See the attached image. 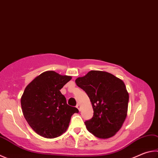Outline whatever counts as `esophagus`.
I'll return each instance as SVG.
<instances>
[{"label": "esophagus", "instance_id": "esophagus-1", "mask_svg": "<svg viewBox=\"0 0 158 158\" xmlns=\"http://www.w3.org/2000/svg\"><path fill=\"white\" fill-rule=\"evenodd\" d=\"M77 108H78V110L80 111V110H81V106H80L79 104H77V106H76Z\"/></svg>", "mask_w": 158, "mask_h": 158}]
</instances>
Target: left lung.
Segmentation results:
<instances>
[{
    "instance_id": "obj_1",
    "label": "left lung",
    "mask_w": 158,
    "mask_h": 158,
    "mask_svg": "<svg viewBox=\"0 0 158 158\" xmlns=\"http://www.w3.org/2000/svg\"><path fill=\"white\" fill-rule=\"evenodd\" d=\"M75 82L93 108V117L85 122L88 131L100 139L114 136L127 116L129 95L124 81L107 72L91 70Z\"/></svg>"
}]
</instances>
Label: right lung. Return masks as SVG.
<instances>
[{
    "instance_id": "1",
    "label": "right lung",
    "mask_w": 158,
    "mask_h": 158,
    "mask_svg": "<svg viewBox=\"0 0 158 158\" xmlns=\"http://www.w3.org/2000/svg\"><path fill=\"white\" fill-rule=\"evenodd\" d=\"M72 77L50 70L34 79L21 99L24 117L36 133L45 138H54L65 133L72 115L78 109L68 106L60 90Z\"/></svg>"
}]
</instances>
